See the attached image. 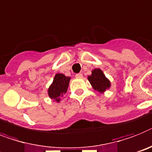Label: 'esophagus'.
<instances>
[{
  "instance_id": "34e87169",
  "label": "esophagus",
  "mask_w": 152,
  "mask_h": 152,
  "mask_svg": "<svg viewBox=\"0 0 152 152\" xmlns=\"http://www.w3.org/2000/svg\"><path fill=\"white\" fill-rule=\"evenodd\" d=\"M75 77H77V78H82V77H83V75L81 73L77 74V75H75Z\"/></svg>"
}]
</instances>
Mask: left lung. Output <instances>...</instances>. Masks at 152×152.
<instances>
[{"mask_svg":"<svg viewBox=\"0 0 152 152\" xmlns=\"http://www.w3.org/2000/svg\"><path fill=\"white\" fill-rule=\"evenodd\" d=\"M90 84L94 89L100 93H103L108 88H110L111 83L110 80L105 76L102 71L99 68L94 69L91 75L88 77Z\"/></svg>","mask_w":152,"mask_h":152,"instance_id":"left-lung-1","label":"left lung"}]
</instances>
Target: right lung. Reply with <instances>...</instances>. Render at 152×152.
<instances>
[{
	"instance_id": "add662e5",
	"label": "right lung",
	"mask_w": 152,
	"mask_h": 152,
	"mask_svg": "<svg viewBox=\"0 0 152 152\" xmlns=\"http://www.w3.org/2000/svg\"><path fill=\"white\" fill-rule=\"evenodd\" d=\"M71 77H66L63 74H56L53 83L48 88L49 97L55 102H59L67 91Z\"/></svg>"
}]
</instances>
